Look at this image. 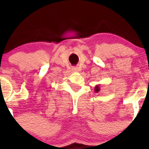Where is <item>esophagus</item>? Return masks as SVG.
<instances>
[{
	"label": "esophagus",
	"mask_w": 149,
	"mask_h": 149,
	"mask_svg": "<svg viewBox=\"0 0 149 149\" xmlns=\"http://www.w3.org/2000/svg\"><path fill=\"white\" fill-rule=\"evenodd\" d=\"M73 71H78V70H77V68H73Z\"/></svg>",
	"instance_id": "34e87169"
}]
</instances>
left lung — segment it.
Instances as JSON below:
<instances>
[{
  "mask_svg": "<svg viewBox=\"0 0 149 149\" xmlns=\"http://www.w3.org/2000/svg\"><path fill=\"white\" fill-rule=\"evenodd\" d=\"M100 85H96V86H95V92H100Z\"/></svg>",
  "mask_w": 149,
  "mask_h": 149,
  "instance_id": "1",
  "label": "left lung"
}]
</instances>
